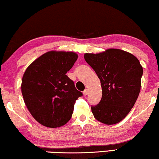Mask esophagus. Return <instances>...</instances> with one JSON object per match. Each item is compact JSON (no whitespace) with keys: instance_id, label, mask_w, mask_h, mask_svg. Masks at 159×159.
Wrapping results in <instances>:
<instances>
[{"instance_id":"esophagus-1","label":"esophagus","mask_w":159,"mask_h":159,"mask_svg":"<svg viewBox=\"0 0 159 159\" xmlns=\"http://www.w3.org/2000/svg\"><path fill=\"white\" fill-rule=\"evenodd\" d=\"M88 93H89V90H88V89H85V90L83 91L84 95H88Z\"/></svg>"}]
</instances>
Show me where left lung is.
<instances>
[{
	"label": "left lung",
	"instance_id": "left-lung-1",
	"mask_svg": "<svg viewBox=\"0 0 159 159\" xmlns=\"http://www.w3.org/2000/svg\"><path fill=\"white\" fill-rule=\"evenodd\" d=\"M86 62L100 79L102 98L91 106L93 116L106 125L121 121L133 107L140 91L143 69L132 54L120 49H108L97 54L85 53Z\"/></svg>",
	"mask_w": 159,
	"mask_h": 159
}]
</instances>
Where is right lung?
Instances as JSON below:
<instances>
[{"instance_id": "1", "label": "right lung", "mask_w": 159, "mask_h": 159, "mask_svg": "<svg viewBox=\"0 0 159 159\" xmlns=\"http://www.w3.org/2000/svg\"><path fill=\"white\" fill-rule=\"evenodd\" d=\"M77 58L73 52L49 51L26 69L21 86L24 101L42 125L59 127L71 119L75 102L82 93L66 74Z\"/></svg>"}]
</instances>
